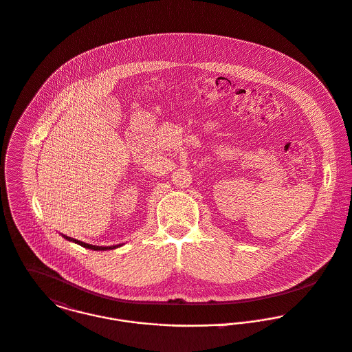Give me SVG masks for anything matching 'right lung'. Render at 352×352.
Instances as JSON below:
<instances>
[{"mask_svg":"<svg viewBox=\"0 0 352 352\" xmlns=\"http://www.w3.org/2000/svg\"><path fill=\"white\" fill-rule=\"evenodd\" d=\"M63 237H65V239H67L69 241H74V243H77V244L82 245V247H85V248H89V250H94V251H107V250H115V248L120 247V244H118V245H111V247L93 245V244H87V243H83V241H80V240H76V239H73V237H69V236H66V234H63Z\"/></svg>","mask_w":352,"mask_h":352,"instance_id":"right-lung-1","label":"right lung"}]
</instances>
